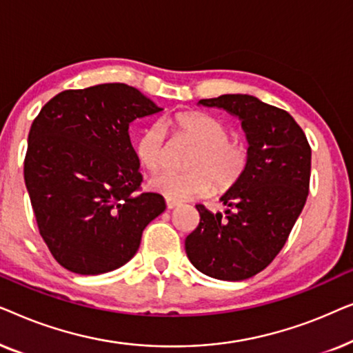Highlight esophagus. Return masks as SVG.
Returning <instances> with one entry per match:
<instances>
[{
	"instance_id": "1",
	"label": "esophagus",
	"mask_w": 353,
	"mask_h": 353,
	"mask_svg": "<svg viewBox=\"0 0 353 353\" xmlns=\"http://www.w3.org/2000/svg\"><path fill=\"white\" fill-rule=\"evenodd\" d=\"M165 204H167V209L172 210V209H175V207L180 205V202L173 201V199H165Z\"/></svg>"
}]
</instances>
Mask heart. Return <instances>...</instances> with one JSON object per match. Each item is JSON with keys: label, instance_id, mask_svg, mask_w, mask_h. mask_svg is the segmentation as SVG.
Returning <instances> with one entry per match:
<instances>
[{"label": "heart", "instance_id": "heart-1", "mask_svg": "<svg viewBox=\"0 0 353 353\" xmlns=\"http://www.w3.org/2000/svg\"><path fill=\"white\" fill-rule=\"evenodd\" d=\"M176 137L190 139L196 149L188 159V172H162L149 180V188L167 199L186 201L233 186L248 167L249 151L244 143L230 138V128L221 120L201 112H181L165 122ZM143 167L156 172L165 162V132L151 125L137 144Z\"/></svg>", "mask_w": 353, "mask_h": 353}]
</instances>
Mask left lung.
<instances>
[{
	"label": "left lung",
	"instance_id": "8db88e82",
	"mask_svg": "<svg viewBox=\"0 0 353 353\" xmlns=\"http://www.w3.org/2000/svg\"><path fill=\"white\" fill-rule=\"evenodd\" d=\"M197 104L241 120L249 161L220 197L225 214L196 205L201 221L185 241L186 255L207 276L241 281L267 268L286 244L308 196L312 149L286 110L255 96L221 94Z\"/></svg>",
	"mask_w": 353,
	"mask_h": 353
}]
</instances>
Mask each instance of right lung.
I'll return each instance as SVG.
<instances>
[{
  "mask_svg": "<svg viewBox=\"0 0 353 353\" xmlns=\"http://www.w3.org/2000/svg\"><path fill=\"white\" fill-rule=\"evenodd\" d=\"M162 112L125 83L67 90L33 120L23 178L38 230L69 272L101 274L133 259L146 226L165 210L143 176L128 128Z\"/></svg>",
  "mask_w": 353,
  "mask_h": 353,
  "instance_id": "obj_1",
  "label": "right lung"
}]
</instances>
